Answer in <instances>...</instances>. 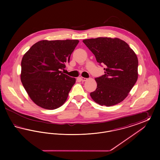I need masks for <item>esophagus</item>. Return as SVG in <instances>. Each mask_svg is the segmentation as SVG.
<instances>
[{"instance_id":"1","label":"esophagus","mask_w":160,"mask_h":160,"mask_svg":"<svg viewBox=\"0 0 160 160\" xmlns=\"http://www.w3.org/2000/svg\"><path fill=\"white\" fill-rule=\"evenodd\" d=\"M82 82H84V81H86L87 80H88V78H84V77H80V78H79Z\"/></svg>"}]
</instances>
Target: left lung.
Listing matches in <instances>:
<instances>
[{"label":"left lung","mask_w":160,"mask_h":160,"mask_svg":"<svg viewBox=\"0 0 160 160\" xmlns=\"http://www.w3.org/2000/svg\"><path fill=\"white\" fill-rule=\"evenodd\" d=\"M84 44L91 51L104 74L95 78L97 88L90 93L101 106L116 105L125 99L137 82L138 59L128 44L119 38L86 39Z\"/></svg>","instance_id":"obj_1"}]
</instances>
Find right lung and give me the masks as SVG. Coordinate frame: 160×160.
Returning a JSON list of instances; mask_svg holds the SVG:
<instances>
[{"label":"right lung","instance_id":"add662e5","mask_svg":"<svg viewBox=\"0 0 160 160\" xmlns=\"http://www.w3.org/2000/svg\"><path fill=\"white\" fill-rule=\"evenodd\" d=\"M79 41H39L23 56L21 81L31 99L38 106L54 110L68 98L76 78L62 72Z\"/></svg>","mask_w":160,"mask_h":160}]
</instances>
